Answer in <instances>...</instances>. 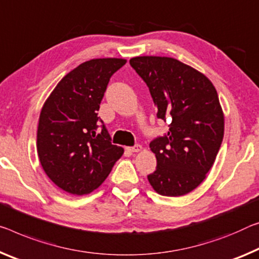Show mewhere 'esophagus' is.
Here are the masks:
<instances>
[{
    "mask_svg": "<svg viewBox=\"0 0 259 259\" xmlns=\"http://www.w3.org/2000/svg\"><path fill=\"white\" fill-rule=\"evenodd\" d=\"M142 150V145L136 144L135 146H131V147H126V151L130 152V153H136V152H139Z\"/></svg>",
    "mask_w": 259,
    "mask_h": 259,
    "instance_id": "1",
    "label": "esophagus"
}]
</instances>
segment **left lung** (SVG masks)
Segmentation results:
<instances>
[{
  "instance_id": "obj_1",
  "label": "left lung",
  "mask_w": 259,
  "mask_h": 259,
  "mask_svg": "<svg viewBox=\"0 0 259 259\" xmlns=\"http://www.w3.org/2000/svg\"><path fill=\"white\" fill-rule=\"evenodd\" d=\"M133 67L150 90L166 135L150 143L157 169L147 175L158 194L187 195L211 169L224 138V113L211 80L173 57L137 56Z\"/></svg>"
}]
</instances>
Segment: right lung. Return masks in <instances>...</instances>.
Masks as SVG:
<instances>
[{
  "instance_id": "add662e5",
  "label": "right lung",
  "mask_w": 259,
  "mask_h": 259,
  "mask_svg": "<svg viewBox=\"0 0 259 259\" xmlns=\"http://www.w3.org/2000/svg\"><path fill=\"white\" fill-rule=\"evenodd\" d=\"M125 63L123 59H94L79 64L60 80L41 109L40 163L69 194L81 196L97 189L124 152L112 144L98 110L110 77Z\"/></svg>"
}]
</instances>
